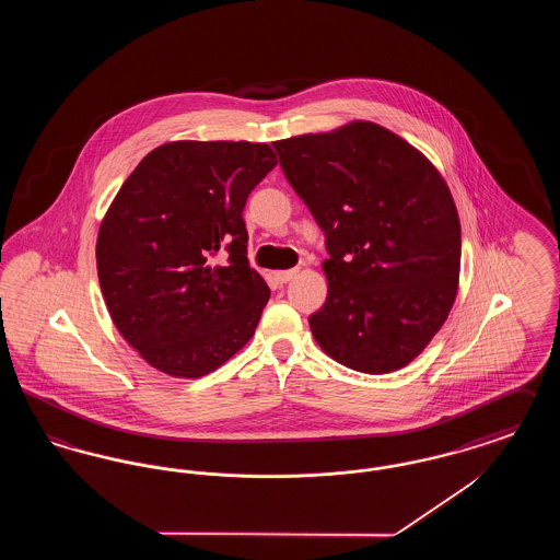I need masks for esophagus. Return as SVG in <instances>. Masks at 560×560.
<instances>
[{"instance_id":"obj_1","label":"esophagus","mask_w":560,"mask_h":560,"mask_svg":"<svg viewBox=\"0 0 560 560\" xmlns=\"http://www.w3.org/2000/svg\"><path fill=\"white\" fill-rule=\"evenodd\" d=\"M295 275H298L295 268H290V270H277V272H275V277H277V281H279L281 285H283V283H290Z\"/></svg>"}]
</instances>
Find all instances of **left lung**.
<instances>
[{"label":"left lung","instance_id":"8db88e82","mask_svg":"<svg viewBox=\"0 0 560 560\" xmlns=\"http://www.w3.org/2000/svg\"><path fill=\"white\" fill-rule=\"evenodd\" d=\"M272 147L325 233L329 290L308 317L315 340L354 372L405 368L457 293L462 237L445 180L420 151L370 121Z\"/></svg>","mask_w":560,"mask_h":560}]
</instances>
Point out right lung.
<instances>
[{
  "instance_id": "right-lung-1",
  "label": "right lung",
  "mask_w": 560,
  "mask_h": 560,
  "mask_svg": "<svg viewBox=\"0 0 560 560\" xmlns=\"http://www.w3.org/2000/svg\"><path fill=\"white\" fill-rule=\"evenodd\" d=\"M275 165L268 144L183 140L119 188L98 231V281L115 327L155 370L201 377L254 336L270 290L247 262L241 213Z\"/></svg>"
}]
</instances>
